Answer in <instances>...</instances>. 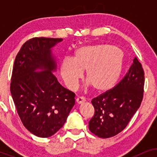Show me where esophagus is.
Returning a JSON list of instances; mask_svg holds the SVG:
<instances>
[{
    "label": "esophagus",
    "instance_id": "34e87169",
    "mask_svg": "<svg viewBox=\"0 0 157 157\" xmlns=\"http://www.w3.org/2000/svg\"><path fill=\"white\" fill-rule=\"evenodd\" d=\"M85 101H86L85 98L83 97V96H78V97H77V98H76V102L78 103V104H81V103L84 102Z\"/></svg>",
    "mask_w": 157,
    "mask_h": 157
}]
</instances>
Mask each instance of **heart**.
<instances>
[{
	"instance_id": "obj_1",
	"label": "heart",
	"mask_w": 157,
	"mask_h": 157,
	"mask_svg": "<svg viewBox=\"0 0 157 157\" xmlns=\"http://www.w3.org/2000/svg\"><path fill=\"white\" fill-rule=\"evenodd\" d=\"M124 63V53L119 48L106 44L80 47L74 58H65L60 74L68 89L74 90L86 70V80L96 91L112 88L119 79Z\"/></svg>"
}]
</instances>
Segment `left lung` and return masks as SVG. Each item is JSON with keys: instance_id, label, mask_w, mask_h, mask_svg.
<instances>
[{"instance_id": "left-lung-1", "label": "left lung", "mask_w": 157, "mask_h": 157, "mask_svg": "<svg viewBox=\"0 0 157 157\" xmlns=\"http://www.w3.org/2000/svg\"><path fill=\"white\" fill-rule=\"evenodd\" d=\"M144 86V71L135 57L125 76L114 87L92 99L94 114L89 122V130L104 139L122 132L140 106Z\"/></svg>"}]
</instances>
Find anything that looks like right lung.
Returning a JSON list of instances; mask_svg holds the SVG:
<instances>
[{"mask_svg":"<svg viewBox=\"0 0 157 157\" xmlns=\"http://www.w3.org/2000/svg\"><path fill=\"white\" fill-rule=\"evenodd\" d=\"M62 38L35 37L16 55L10 93L23 126L38 137L56 133L75 104V94L62 86L52 71L56 62L51 48ZM40 68L44 71L36 72Z\"/></svg>","mask_w":157,"mask_h":157,"instance_id":"right-lung-1","label":"right lung"}]
</instances>
